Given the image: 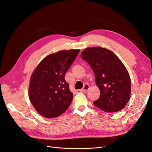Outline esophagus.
Listing matches in <instances>:
<instances>
[{
    "mask_svg": "<svg viewBox=\"0 0 152 152\" xmlns=\"http://www.w3.org/2000/svg\"><path fill=\"white\" fill-rule=\"evenodd\" d=\"M89 87H90L89 85L86 84L84 85L83 88H82V89L80 90V92H82V93H87V92L88 91V90L89 89Z\"/></svg>",
    "mask_w": 152,
    "mask_h": 152,
    "instance_id": "obj_1",
    "label": "esophagus"
}]
</instances>
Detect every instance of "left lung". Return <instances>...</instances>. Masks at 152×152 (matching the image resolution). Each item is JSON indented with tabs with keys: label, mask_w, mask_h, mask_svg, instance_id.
<instances>
[{
	"label": "left lung",
	"mask_w": 152,
	"mask_h": 152,
	"mask_svg": "<svg viewBox=\"0 0 152 152\" xmlns=\"http://www.w3.org/2000/svg\"><path fill=\"white\" fill-rule=\"evenodd\" d=\"M81 58L94 72L100 96L94 104L107 112H117L126 107L131 98V84L126 66L112 51L100 47L84 49Z\"/></svg>",
	"instance_id": "8db88e82"
}]
</instances>
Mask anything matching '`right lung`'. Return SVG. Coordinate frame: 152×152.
Segmentation results:
<instances>
[{
	"instance_id": "1",
	"label": "right lung",
	"mask_w": 152,
	"mask_h": 152,
	"mask_svg": "<svg viewBox=\"0 0 152 152\" xmlns=\"http://www.w3.org/2000/svg\"><path fill=\"white\" fill-rule=\"evenodd\" d=\"M79 49L63 50L45 56L32 73L28 96L41 115L55 118L68 108L73 99L66 73L75 60Z\"/></svg>"
}]
</instances>
